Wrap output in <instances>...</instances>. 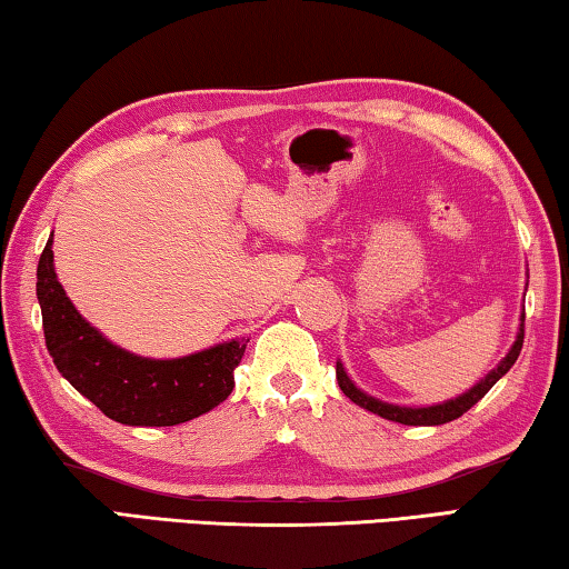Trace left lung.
<instances>
[{"mask_svg": "<svg viewBox=\"0 0 569 569\" xmlns=\"http://www.w3.org/2000/svg\"><path fill=\"white\" fill-rule=\"evenodd\" d=\"M521 342H525V322H521V330L517 335V342L515 348L509 350V356L499 362V368H495L489 372L487 378L481 380V383L473 386L469 393L459 396L456 400H449V403H441V406H431V408H400V406H390V403H380V400L370 398L352 386V380L346 376V370H342V362H338V368H335V376H338V383L342 388V393H346L352 403H358L362 408H368L370 413H378L388 418V421H396V423H406V426H441V423H449L453 418H459L469 411L471 406H477L479 400L489 393L491 386L497 383V380L505 376V372L515 366L519 352H521Z\"/></svg>", "mask_w": 569, "mask_h": 569, "instance_id": "obj_1", "label": "left lung"}]
</instances>
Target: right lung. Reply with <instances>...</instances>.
I'll return each instance as SVG.
<instances>
[{"label":"right lung","instance_id":"1","mask_svg":"<svg viewBox=\"0 0 569 569\" xmlns=\"http://www.w3.org/2000/svg\"><path fill=\"white\" fill-rule=\"evenodd\" d=\"M44 346L54 366L102 413L126 426H176L223 403L249 340H231L176 360L116 348L80 318L52 267V239L37 264Z\"/></svg>","mask_w":569,"mask_h":569}]
</instances>
